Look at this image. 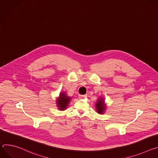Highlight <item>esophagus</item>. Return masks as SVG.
I'll use <instances>...</instances> for the list:
<instances>
[{
    "mask_svg": "<svg viewBox=\"0 0 158 158\" xmlns=\"http://www.w3.org/2000/svg\"><path fill=\"white\" fill-rule=\"evenodd\" d=\"M85 97H86L85 95H79V98L80 99H82V98H85Z\"/></svg>",
    "mask_w": 158,
    "mask_h": 158,
    "instance_id": "obj_1",
    "label": "esophagus"
}]
</instances>
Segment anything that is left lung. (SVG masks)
Returning <instances> with one entry per match:
<instances>
[{
    "instance_id": "8db88e82",
    "label": "left lung",
    "mask_w": 158,
    "mask_h": 158,
    "mask_svg": "<svg viewBox=\"0 0 158 158\" xmlns=\"http://www.w3.org/2000/svg\"><path fill=\"white\" fill-rule=\"evenodd\" d=\"M104 102V99L103 98H100L97 101L96 104V109L98 114H101L104 112L106 108V105Z\"/></svg>"
}]
</instances>
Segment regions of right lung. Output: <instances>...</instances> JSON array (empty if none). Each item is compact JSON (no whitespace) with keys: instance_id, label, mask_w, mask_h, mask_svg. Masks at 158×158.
Returning a JSON list of instances; mask_svg holds the SVG:
<instances>
[{"instance_id":"add662e5","label":"right lung","mask_w":158,"mask_h":158,"mask_svg":"<svg viewBox=\"0 0 158 158\" xmlns=\"http://www.w3.org/2000/svg\"><path fill=\"white\" fill-rule=\"evenodd\" d=\"M71 99V98L67 96L65 92H61L59 94V97L56 101V104L58 109L60 110H65L67 108V107L68 106Z\"/></svg>"}]
</instances>
